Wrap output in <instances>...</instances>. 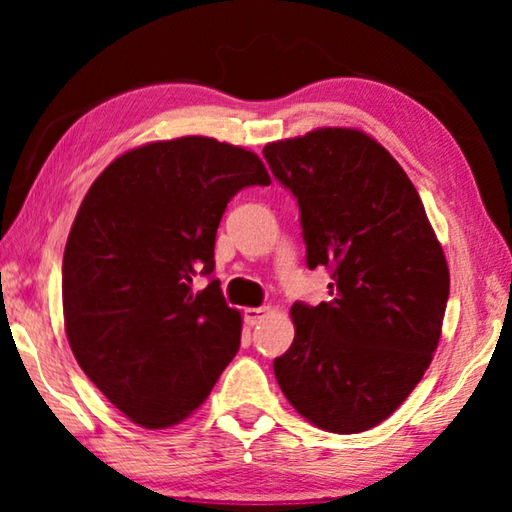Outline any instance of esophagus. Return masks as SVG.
<instances>
[{
  "label": "esophagus",
  "mask_w": 512,
  "mask_h": 512,
  "mask_svg": "<svg viewBox=\"0 0 512 512\" xmlns=\"http://www.w3.org/2000/svg\"><path fill=\"white\" fill-rule=\"evenodd\" d=\"M268 314H271V307H248L244 311V318L248 325H257V323H262Z\"/></svg>",
  "instance_id": "34e87169"
}]
</instances>
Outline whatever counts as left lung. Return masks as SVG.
<instances>
[{
  "label": "left lung",
  "instance_id": "1",
  "mask_svg": "<svg viewBox=\"0 0 512 512\" xmlns=\"http://www.w3.org/2000/svg\"><path fill=\"white\" fill-rule=\"evenodd\" d=\"M298 198L307 266L332 271L329 302H296V339L273 361L302 418L332 433L377 427L429 368L449 298V268L397 160L354 128H318L264 146Z\"/></svg>",
  "mask_w": 512,
  "mask_h": 512
}]
</instances>
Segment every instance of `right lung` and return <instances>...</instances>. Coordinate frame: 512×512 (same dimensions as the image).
<instances>
[{
    "mask_svg": "<svg viewBox=\"0 0 512 512\" xmlns=\"http://www.w3.org/2000/svg\"><path fill=\"white\" fill-rule=\"evenodd\" d=\"M250 185H271L253 151L189 135L119 155L83 198L63 255L67 341L140 427L183 422L239 350L221 282H194L212 275L221 216Z\"/></svg>",
    "mask_w": 512,
    "mask_h": 512,
    "instance_id": "right-lung-1",
    "label": "right lung"
}]
</instances>
